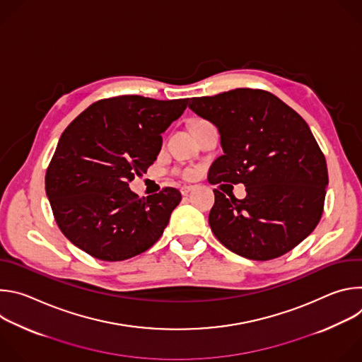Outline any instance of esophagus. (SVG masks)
Instances as JSON below:
<instances>
[{"instance_id": "obj_1", "label": "esophagus", "mask_w": 362, "mask_h": 362, "mask_svg": "<svg viewBox=\"0 0 362 362\" xmlns=\"http://www.w3.org/2000/svg\"><path fill=\"white\" fill-rule=\"evenodd\" d=\"M190 190H193V186H183V187L180 189L182 194H187Z\"/></svg>"}]
</instances>
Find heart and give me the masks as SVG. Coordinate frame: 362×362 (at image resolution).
Returning a JSON list of instances; mask_svg holds the SVG:
<instances>
[{"mask_svg":"<svg viewBox=\"0 0 362 362\" xmlns=\"http://www.w3.org/2000/svg\"><path fill=\"white\" fill-rule=\"evenodd\" d=\"M182 173H183V176H187V175H189V173H190V172H189V170H183V172H182Z\"/></svg>","mask_w":362,"mask_h":362,"instance_id":"1","label":"heart"}]
</instances>
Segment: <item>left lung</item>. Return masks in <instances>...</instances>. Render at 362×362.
Listing matches in <instances>:
<instances>
[{"mask_svg": "<svg viewBox=\"0 0 362 362\" xmlns=\"http://www.w3.org/2000/svg\"><path fill=\"white\" fill-rule=\"evenodd\" d=\"M189 109L221 133L223 154L209 183L246 187L245 199L214 189L209 225L218 240L247 259L269 261L311 235L324 212L328 170L306 122L259 88L193 97Z\"/></svg>", "mask_w": 362, "mask_h": 362, "instance_id": "8db88e82", "label": "left lung"}]
</instances>
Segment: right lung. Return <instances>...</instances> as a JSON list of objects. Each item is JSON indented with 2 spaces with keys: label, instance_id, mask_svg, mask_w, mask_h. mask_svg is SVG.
Listing matches in <instances>:
<instances>
[{
  "label": "right lung",
  "instance_id": "obj_1",
  "mask_svg": "<svg viewBox=\"0 0 362 362\" xmlns=\"http://www.w3.org/2000/svg\"><path fill=\"white\" fill-rule=\"evenodd\" d=\"M189 98L117 95L98 100L63 132L45 173V193L64 236L95 259L126 261L159 240L182 194L139 197L129 182L158 159L162 133Z\"/></svg>",
  "mask_w": 362,
  "mask_h": 362
}]
</instances>
